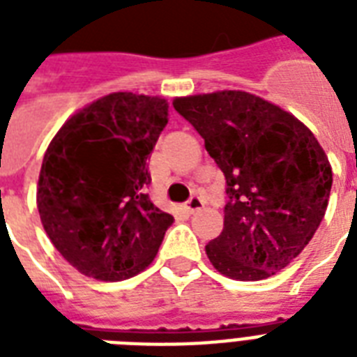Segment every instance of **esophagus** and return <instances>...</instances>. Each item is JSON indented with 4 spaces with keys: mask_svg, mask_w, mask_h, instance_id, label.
<instances>
[{
    "mask_svg": "<svg viewBox=\"0 0 357 357\" xmlns=\"http://www.w3.org/2000/svg\"><path fill=\"white\" fill-rule=\"evenodd\" d=\"M185 207H187V211H190V213L200 211L202 207H204V200H202L198 195L190 196L189 200H187V204H185Z\"/></svg>",
    "mask_w": 357,
    "mask_h": 357,
    "instance_id": "obj_1",
    "label": "esophagus"
}]
</instances>
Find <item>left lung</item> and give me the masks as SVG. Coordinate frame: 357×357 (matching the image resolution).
<instances>
[{
    "instance_id": "left-lung-1",
    "label": "left lung",
    "mask_w": 357,
    "mask_h": 357,
    "mask_svg": "<svg viewBox=\"0 0 357 357\" xmlns=\"http://www.w3.org/2000/svg\"><path fill=\"white\" fill-rule=\"evenodd\" d=\"M226 178L224 229L206 252L220 274L255 282L305 248L326 213L332 167L315 135L263 98L222 91L178 98Z\"/></svg>"
}]
</instances>
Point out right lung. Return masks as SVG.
Here are the masks:
<instances>
[{
	"instance_id": "add662e5",
	"label": "right lung",
	"mask_w": 357,
	"mask_h": 357,
	"mask_svg": "<svg viewBox=\"0 0 357 357\" xmlns=\"http://www.w3.org/2000/svg\"><path fill=\"white\" fill-rule=\"evenodd\" d=\"M168 103L114 92L74 114L42 161L36 206L53 246L81 274L126 280L155 257L174 217L151 204L150 159Z\"/></svg>"
}]
</instances>
